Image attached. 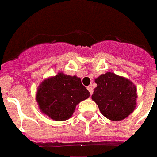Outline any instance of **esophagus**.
Listing matches in <instances>:
<instances>
[{
  "instance_id": "1",
  "label": "esophagus",
  "mask_w": 157,
  "mask_h": 157,
  "mask_svg": "<svg viewBox=\"0 0 157 157\" xmlns=\"http://www.w3.org/2000/svg\"><path fill=\"white\" fill-rule=\"evenodd\" d=\"M87 89H88V90L90 91V94H93V88L91 87V86H89V87H88Z\"/></svg>"
}]
</instances>
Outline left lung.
Masks as SVG:
<instances>
[{
  "label": "left lung",
  "mask_w": 157,
  "mask_h": 157,
  "mask_svg": "<svg viewBox=\"0 0 157 157\" xmlns=\"http://www.w3.org/2000/svg\"><path fill=\"white\" fill-rule=\"evenodd\" d=\"M94 82L97 87L91 98L106 118L121 121L134 112L137 90L129 79L107 72L96 78Z\"/></svg>",
  "instance_id": "obj_1"
}]
</instances>
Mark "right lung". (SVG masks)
<instances>
[{"label": "right lung", "instance_id": "right-lung-1", "mask_svg": "<svg viewBox=\"0 0 157 157\" xmlns=\"http://www.w3.org/2000/svg\"><path fill=\"white\" fill-rule=\"evenodd\" d=\"M89 96L80 78L58 73L40 84L36 101L42 113L55 121H65L72 117L76 105Z\"/></svg>", "mask_w": 157, "mask_h": 157}]
</instances>
